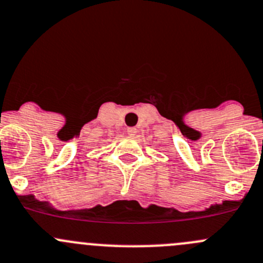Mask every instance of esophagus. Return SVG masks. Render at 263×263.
I'll return each instance as SVG.
<instances>
[{
    "label": "esophagus",
    "instance_id": "esophagus-1",
    "mask_svg": "<svg viewBox=\"0 0 263 263\" xmlns=\"http://www.w3.org/2000/svg\"><path fill=\"white\" fill-rule=\"evenodd\" d=\"M137 132V129L135 128V127H129V128H127V134L129 135V136H135Z\"/></svg>",
    "mask_w": 263,
    "mask_h": 263
}]
</instances>
